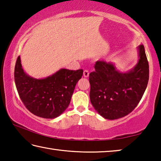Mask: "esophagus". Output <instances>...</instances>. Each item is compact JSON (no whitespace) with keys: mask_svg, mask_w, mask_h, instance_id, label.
<instances>
[{"mask_svg":"<svg viewBox=\"0 0 161 161\" xmlns=\"http://www.w3.org/2000/svg\"><path fill=\"white\" fill-rule=\"evenodd\" d=\"M83 75H84V77H86V78L88 77L89 75V71H88V70H84Z\"/></svg>","mask_w":161,"mask_h":161,"instance_id":"34e87169","label":"esophagus"}]
</instances>
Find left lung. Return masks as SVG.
Listing matches in <instances>:
<instances>
[{
	"label": "left lung",
	"mask_w": 161,
	"mask_h": 161,
	"mask_svg": "<svg viewBox=\"0 0 161 161\" xmlns=\"http://www.w3.org/2000/svg\"><path fill=\"white\" fill-rule=\"evenodd\" d=\"M138 60L133 69L122 72L112 62L97 61L89 74L90 101L94 109L106 119L128 115L142 98L148 85L149 66L143 45L137 47Z\"/></svg>",
	"instance_id": "8db88e82"
}]
</instances>
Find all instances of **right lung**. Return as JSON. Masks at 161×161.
Listing matches in <instances>:
<instances>
[{"label":"right lung","mask_w":161,"mask_h":161,"mask_svg":"<svg viewBox=\"0 0 161 161\" xmlns=\"http://www.w3.org/2000/svg\"><path fill=\"white\" fill-rule=\"evenodd\" d=\"M82 75V69L63 68L45 78H34L24 71L20 56L14 72L16 88L24 105L34 115L44 119H55L66 110Z\"/></svg>","instance_id":"1"}]
</instances>
